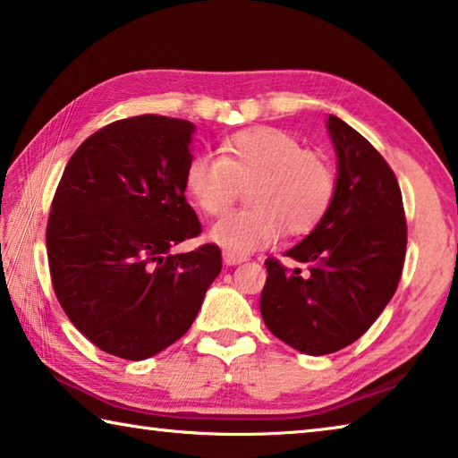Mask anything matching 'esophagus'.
Here are the masks:
<instances>
[{"mask_svg":"<svg viewBox=\"0 0 458 458\" xmlns=\"http://www.w3.org/2000/svg\"><path fill=\"white\" fill-rule=\"evenodd\" d=\"M246 257H242V254H234V252H224V262H226L228 267H234V265H240V262H244Z\"/></svg>","mask_w":458,"mask_h":458,"instance_id":"34e87169","label":"esophagus"}]
</instances>
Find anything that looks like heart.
I'll return each mask as SVG.
<instances>
[{"label":"heart","instance_id":"1","mask_svg":"<svg viewBox=\"0 0 458 458\" xmlns=\"http://www.w3.org/2000/svg\"><path fill=\"white\" fill-rule=\"evenodd\" d=\"M250 183L246 210L214 222L210 240L228 252L248 254L267 248L286 230L307 234L327 214L335 175L319 153L276 127L238 131L220 145V157L196 153L185 165L183 183L199 210H228L238 183Z\"/></svg>","mask_w":458,"mask_h":458}]
</instances>
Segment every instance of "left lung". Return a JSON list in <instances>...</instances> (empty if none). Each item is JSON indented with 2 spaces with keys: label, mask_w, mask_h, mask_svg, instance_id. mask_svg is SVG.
<instances>
[{
  "label": "left lung",
  "mask_w": 458,
  "mask_h": 458,
  "mask_svg": "<svg viewBox=\"0 0 458 458\" xmlns=\"http://www.w3.org/2000/svg\"><path fill=\"white\" fill-rule=\"evenodd\" d=\"M337 155L327 214L284 257L307 265L289 273L268 259L260 313L286 345L327 355L366 333L396 293L406 257V218L396 175L374 145L329 114Z\"/></svg>",
  "instance_id": "8db88e82"
}]
</instances>
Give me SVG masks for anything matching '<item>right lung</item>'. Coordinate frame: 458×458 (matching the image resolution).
<instances>
[{"label": "right lung", "instance_id": "add662e5", "mask_svg": "<svg viewBox=\"0 0 458 458\" xmlns=\"http://www.w3.org/2000/svg\"><path fill=\"white\" fill-rule=\"evenodd\" d=\"M193 123L141 114L90 135L62 174L46 228L68 319L98 350L141 361L191 327L218 246L172 254L201 224L185 201Z\"/></svg>", "mask_w": 458, "mask_h": 458}]
</instances>
